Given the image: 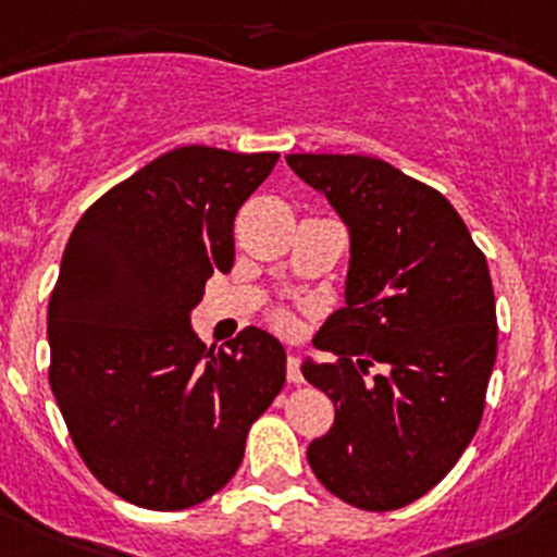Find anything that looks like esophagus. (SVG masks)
Returning a JSON list of instances; mask_svg holds the SVG:
<instances>
[{"label": "esophagus", "instance_id": "34e87169", "mask_svg": "<svg viewBox=\"0 0 557 557\" xmlns=\"http://www.w3.org/2000/svg\"><path fill=\"white\" fill-rule=\"evenodd\" d=\"M287 380L293 385L304 383V372H300V358H298V355H289V358H287Z\"/></svg>", "mask_w": 557, "mask_h": 557}]
</instances>
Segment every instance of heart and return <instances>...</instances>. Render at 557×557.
<instances>
[{"mask_svg":"<svg viewBox=\"0 0 557 557\" xmlns=\"http://www.w3.org/2000/svg\"><path fill=\"white\" fill-rule=\"evenodd\" d=\"M275 325L278 327H293V317L287 311H275Z\"/></svg>","mask_w":557,"mask_h":557,"instance_id":"1","label":"heart"}]
</instances>
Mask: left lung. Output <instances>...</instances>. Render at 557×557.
<instances>
[{"mask_svg": "<svg viewBox=\"0 0 557 557\" xmlns=\"http://www.w3.org/2000/svg\"><path fill=\"white\" fill-rule=\"evenodd\" d=\"M287 163L327 196L352 243L347 306L314 338L338 358L304 363L336 421L306 457L344 503L396 511L446 479L484 416L497 355L486 257L441 190L380 158Z\"/></svg>", "mask_w": 557, "mask_h": 557, "instance_id": "left-lung-1", "label": "left lung"}]
</instances>
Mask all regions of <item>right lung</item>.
Masks as SVG:
<instances>
[{"label":"right lung","instance_id":"obj_1","mask_svg":"<svg viewBox=\"0 0 557 557\" xmlns=\"http://www.w3.org/2000/svg\"><path fill=\"white\" fill-rule=\"evenodd\" d=\"M275 161L177 147L89 205L62 253L49 383L89 473L134 506L213 497L284 388L278 338L248 325L213 352L188 317L235 264V215Z\"/></svg>","mask_w":557,"mask_h":557}]
</instances>
